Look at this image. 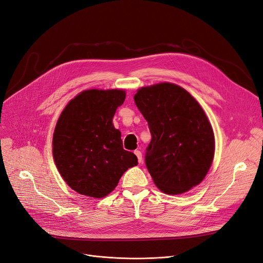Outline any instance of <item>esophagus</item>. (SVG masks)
Returning <instances> with one entry per match:
<instances>
[{
	"label": "esophagus",
	"instance_id": "34e87169",
	"mask_svg": "<svg viewBox=\"0 0 263 263\" xmlns=\"http://www.w3.org/2000/svg\"><path fill=\"white\" fill-rule=\"evenodd\" d=\"M134 154H135V156L138 157V161L141 163L142 161H143V157H142V153L140 152V151H135L134 152Z\"/></svg>",
	"mask_w": 263,
	"mask_h": 263
}]
</instances>
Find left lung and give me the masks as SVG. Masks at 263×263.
Instances as JSON below:
<instances>
[{
	"label": "left lung",
	"mask_w": 263,
	"mask_h": 263,
	"mask_svg": "<svg viewBox=\"0 0 263 263\" xmlns=\"http://www.w3.org/2000/svg\"><path fill=\"white\" fill-rule=\"evenodd\" d=\"M134 102L152 134L145 162L156 186L166 195L198 186L213 162L215 138L196 99L184 88L161 83L139 89Z\"/></svg>",
	"instance_id": "left-lung-1"
}]
</instances>
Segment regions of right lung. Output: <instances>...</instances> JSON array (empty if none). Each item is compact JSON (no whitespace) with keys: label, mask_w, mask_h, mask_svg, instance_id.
I'll return each mask as SVG.
<instances>
[{"label":"right lung","mask_w":263,"mask_h":263,"mask_svg":"<svg viewBox=\"0 0 263 263\" xmlns=\"http://www.w3.org/2000/svg\"><path fill=\"white\" fill-rule=\"evenodd\" d=\"M125 99L123 90H85L68 102L57 121L52 154L66 184L79 195L103 198L118 185L138 158L122 148L112 117Z\"/></svg>","instance_id":"add662e5"}]
</instances>
